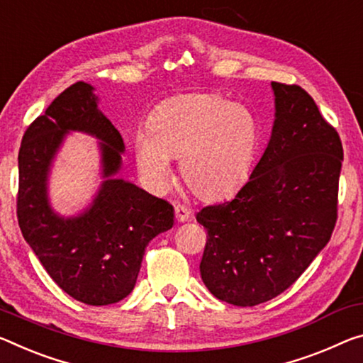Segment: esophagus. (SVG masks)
<instances>
[{
	"label": "esophagus",
	"mask_w": 363,
	"mask_h": 363,
	"mask_svg": "<svg viewBox=\"0 0 363 363\" xmlns=\"http://www.w3.org/2000/svg\"><path fill=\"white\" fill-rule=\"evenodd\" d=\"M174 215H176V220L179 221V223H186V221H189L191 220V210L189 208H186V206L184 205H176L174 206Z\"/></svg>",
	"instance_id": "obj_1"
}]
</instances>
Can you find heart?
<instances>
[{"label": "heart", "instance_id": "obj_1", "mask_svg": "<svg viewBox=\"0 0 363 363\" xmlns=\"http://www.w3.org/2000/svg\"><path fill=\"white\" fill-rule=\"evenodd\" d=\"M137 132V166L153 191L171 181L169 157H181L184 182L203 199L233 192L254 163L258 129L249 109L216 95H187L161 105Z\"/></svg>", "mask_w": 363, "mask_h": 363}]
</instances>
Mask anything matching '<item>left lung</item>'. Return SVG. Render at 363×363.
Masks as SVG:
<instances>
[{
  "label": "left lung",
  "instance_id": "1",
  "mask_svg": "<svg viewBox=\"0 0 363 363\" xmlns=\"http://www.w3.org/2000/svg\"><path fill=\"white\" fill-rule=\"evenodd\" d=\"M274 124L260 161L226 202L203 206L200 274L216 298L238 307L272 301L297 281L337 220L342 143L298 85L272 82Z\"/></svg>",
  "mask_w": 363,
  "mask_h": 363
}]
</instances>
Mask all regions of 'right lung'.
Returning a JSON list of instances; mask_svg holds the SVG:
<instances>
[{
  "instance_id": "1",
  "label": "right lung",
  "mask_w": 363,
  "mask_h": 363,
  "mask_svg": "<svg viewBox=\"0 0 363 363\" xmlns=\"http://www.w3.org/2000/svg\"><path fill=\"white\" fill-rule=\"evenodd\" d=\"M96 103L94 87L76 82L28 125L19 150L17 221L40 263L66 294L87 306H108L134 289L148 242L172 228L174 210L166 200L114 177L124 142ZM69 130L102 140L106 181L87 211L65 218L50 208L46 181Z\"/></svg>"
}]
</instances>
